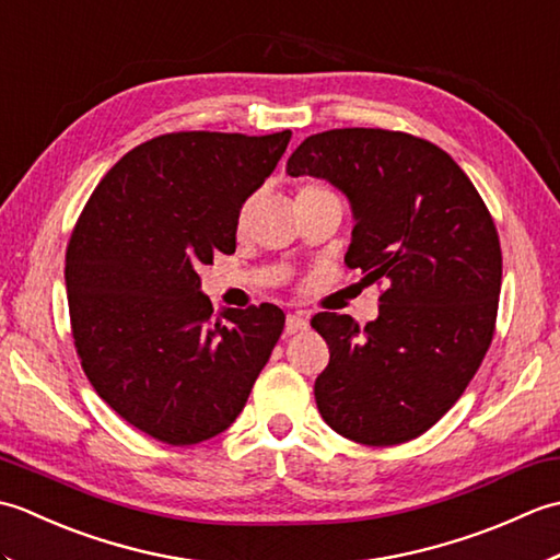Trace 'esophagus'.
<instances>
[{"mask_svg": "<svg viewBox=\"0 0 560 560\" xmlns=\"http://www.w3.org/2000/svg\"><path fill=\"white\" fill-rule=\"evenodd\" d=\"M307 329V317L299 315V313H291L287 317V335H295V331H303Z\"/></svg>", "mask_w": 560, "mask_h": 560, "instance_id": "34e87169", "label": "esophagus"}]
</instances>
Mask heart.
Masks as SVG:
<instances>
[{
  "label": "heart",
  "mask_w": 560,
  "mask_h": 560,
  "mask_svg": "<svg viewBox=\"0 0 560 560\" xmlns=\"http://www.w3.org/2000/svg\"><path fill=\"white\" fill-rule=\"evenodd\" d=\"M299 197H335V199H337V195L331 192V189H329L327 185H319V183H307V185H303ZM249 207H253V199H247L245 205L241 207V213H237V223H241V225H243L245 219H247Z\"/></svg>",
  "instance_id": "1"
}]
</instances>
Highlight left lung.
Here are the masks:
<instances>
[{
	"instance_id": "left-lung-1",
	"label": "left lung",
	"mask_w": 560,
	"mask_h": 560,
	"mask_svg": "<svg viewBox=\"0 0 560 560\" xmlns=\"http://www.w3.org/2000/svg\"><path fill=\"white\" fill-rule=\"evenodd\" d=\"M291 177L335 185L353 213L343 261L387 281L380 313L361 327L317 313L329 347L315 401L329 428L387 447L425 433L450 411L491 347L503 257L477 187L443 149L387 129L307 137Z\"/></svg>"
}]
</instances>
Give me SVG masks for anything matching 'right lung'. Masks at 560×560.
<instances>
[{
  "label": "right lung",
  "mask_w": 560,
  "mask_h": 560,
  "mask_svg": "<svg viewBox=\"0 0 560 560\" xmlns=\"http://www.w3.org/2000/svg\"><path fill=\"white\" fill-rule=\"evenodd\" d=\"M291 141L175 132L117 161L67 247L71 335L110 409L168 445L223 433L283 331L277 305L213 313L197 267L235 253L237 213Z\"/></svg>",
  "instance_id": "right-lung-1"
}]
</instances>
